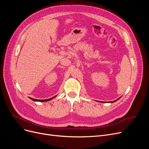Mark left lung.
<instances>
[{"mask_svg":"<svg viewBox=\"0 0 149 149\" xmlns=\"http://www.w3.org/2000/svg\"><path fill=\"white\" fill-rule=\"evenodd\" d=\"M120 97H120L119 98H118V100H115V101H111V102H109V103H112V102H114L117 101H118V100H119ZM101 102H102V101H101Z\"/></svg>","mask_w":149,"mask_h":149,"instance_id":"left-lung-1","label":"left lung"}]
</instances>
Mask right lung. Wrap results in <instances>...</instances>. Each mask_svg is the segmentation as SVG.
Returning a JSON list of instances; mask_svg holds the SVG:
<instances>
[{"mask_svg": "<svg viewBox=\"0 0 149 149\" xmlns=\"http://www.w3.org/2000/svg\"><path fill=\"white\" fill-rule=\"evenodd\" d=\"M56 96H54V97H52V98L47 99V100H36V99H33V98H31V97H29V98L30 99V100H33V101H37V102H47V101H49V100H53V99L55 98Z\"/></svg>", "mask_w": 149, "mask_h": 149, "instance_id": "1", "label": "right lung"}]
</instances>
